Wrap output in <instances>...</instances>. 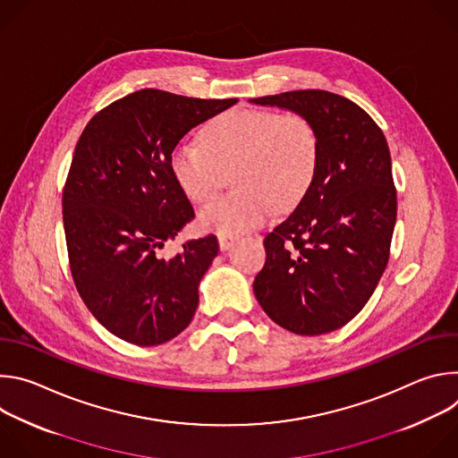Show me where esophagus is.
<instances>
[{"instance_id": "1", "label": "esophagus", "mask_w": 458, "mask_h": 458, "mask_svg": "<svg viewBox=\"0 0 458 458\" xmlns=\"http://www.w3.org/2000/svg\"><path fill=\"white\" fill-rule=\"evenodd\" d=\"M237 242V237L235 235H225V233H219V248L225 251V250H230L233 244Z\"/></svg>"}]
</instances>
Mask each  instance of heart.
<instances>
[{
    "instance_id": "1",
    "label": "heart",
    "mask_w": 458,
    "mask_h": 458,
    "mask_svg": "<svg viewBox=\"0 0 458 458\" xmlns=\"http://www.w3.org/2000/svg\"><path fill=\"white\" fill-rule=\"evenodd\" d=\"M201 140L179 141L170 170L195 203L214 199L233 170L237 191L199 212V225L210 232L242 233L267 223L276 208H295L317 174V128L297 112L232 110L210 121Z\"/></svg>"
}]
</instances>
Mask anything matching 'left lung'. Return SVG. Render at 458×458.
<instances>
[{
    "label": "left lung",
    "instance_id": "1",
    "mask_svg": "<svg viewBox=\"0 0 458 458\" xmlns=\"http://www.w3.org/2000/svg\"><path fill=\"white\" fill-rule=\"evenodd\" d=\"M250 103L302 114L318 134L315 179L293 214L267 235L253 293L284 330L330 334L364 308L389 259L397 190L386 138L359 105L326 90Z\"/></svg>",
    "mask_w": 458,
    "mask_h": 458
}]
</instances>
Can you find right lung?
<instances>
[{
    "mask_svg": "<svg viewBox=\"0 0 458 458\" xmlns=\"http://www.w3.org/2000/svg\"><path fill=\"white\" fill-rule=\"evenodd\" d=\"M237 99H198L143 89L98 112L76 145L63 190L74 284L115 337L157 346L177 337L199 304L217 237L159 250L195 214L170 170L174 147Z\"/></svg>",
    "mask_w": 458,
    "mask_h": 458,
    "instance_id": "right-lung-1",
    "label": "right lung"
}]
</instances>
